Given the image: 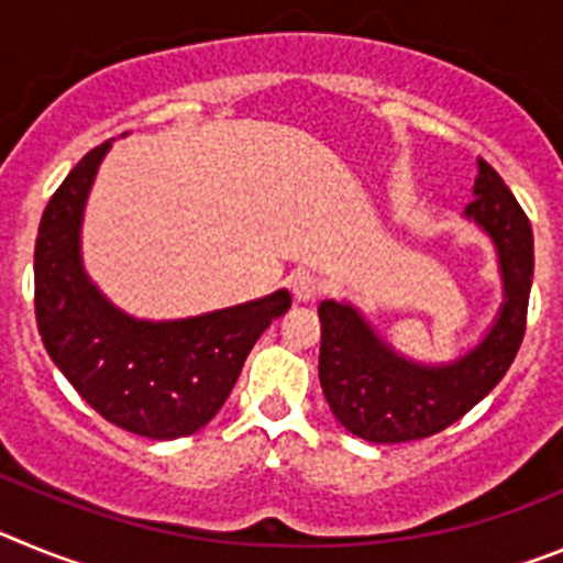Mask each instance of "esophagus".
<instances>
[{
    "label": "esophagus",
    "mask_w": 563,
    "mask_h": 563,
    "mask_svg": "<svg viewBox=\"0 0 563 563\" xmlns=\"http://www.w3.org/2000/svg\"><path fill=\"white\" fill-rule=\"evenodd\" d=\"M290 292L296 301H312V298H318V292H321V278L312 276V273L307 271H296L290 276Z\"/></svg>",
    "instance_id": "esophagus-1"
}]
</instances>
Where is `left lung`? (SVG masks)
<instances>
[{
    "mask_svg": "<svg viewBox=\"0 0 563 563\" xmlns=\"http://www.w3.org/2000/svg\"><path fill=\"white\" fill-rule=\"evenodd\" d=\"M479 174L465 217L494 239L505 305L474 350L449 363H417L395 352L352 305L321 301L318 377L332 415L366 442H411L449 429L510 369L527 327L533 285V228L494 166Z\"/></svg>",
    "mask_w": 563,
    "mask_h": 563,
    "instance_id": "1",
    "label": "left lung"
}]
</instances>
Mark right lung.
Instances as JSON below:
<instances>
[{"mask_svg": "<svg viewBox=\"0 0 563 563\" xmlns=\"http://www.w3.org/2000/svg\"><path fill=\"white\" fill-rule=\"evenodd\" d=\"M109 141L49 197L36 236V324L44 350L112 426L148 440L200 431L231 395L258 335L290 310L276 290L180 321H141L109 301L81 265V220Z\"/></svg>", "mask_w": 563, "mask_h": 563, "instance_id": "1", "label": "right lung"}]
</instances>
